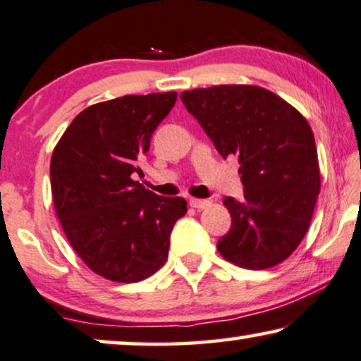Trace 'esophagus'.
<instances>
[{
	"label": "esophagus",
	"mask_w": 361,
	"mask_h": 361,
	"mask_svg": "<svg viewBox=\"0 0 361 361\" xmlns=\"http://www.w3.org/2000/svg\"><path fill=\"white\" fill-rule=\"evenodd\" d=\"M209 204H211V201H208V200H196V198L190 200V206L195 209H204V208H208Z\"/></svg>",
	"instance_id": "obj_1"
}]
</instances>
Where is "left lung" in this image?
Masks as SVG:
<instances>
[{"instance_id":"1","label":"left lung","mask_w":361,"mask_h":361,"mask_svg":"<svg viewBox=\"0 0 361 361\" xmlns=\"http://www.w3.org/2000/svg\"><path fill=\"white\" fill-rule=\"evenodd\" d=\"M185 107L221 157H236L244 200L226 198V261L262 271L286 261L307 229L320 193L315 138L307 118L271 90L249 84L185 90Z\"/></svg>"}]
</instances>
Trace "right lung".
Here are the masks:
<instances>
[{
	"instance_id": "1",
	"label": "right lung",
	"mask_w": 361,
	"mask_h": 361,
	"mask_svg": "<svg viewBox=\"0 0 361 361\" xmlns=\"http://www.w3.org/2000/svg\"><path fill=\"white\" fill-rule=\"evenodd\" d=\"M176 92L123 95L84 109L51 157L54 209L67 241L90 271L112 282H140L168 259L173 226L186 213L133 180Z\"/></svg>"
}]
</instances>
